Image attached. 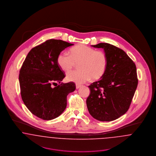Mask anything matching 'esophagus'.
Segmentation results:
<instances>
[{
    "instance_id": "1",
    "label": "esophagus",
    "mask_w": 156,
    "mask_h": 156,
    "mask_svg": "<svg viewBox=\"0 0 156 156\" xmlns=\"http://www.w3.org/2000/svg\"><path fill=\"white\" fill-rule=\"evenodd\" d=\"M81 86H81V85H80V84H76V89H79Z\"/></svg>"
}]
</instances>
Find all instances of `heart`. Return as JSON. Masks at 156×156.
<instances>
[{
    "label": "heart",
    "mask_w": 156,
    "mask_h": 156,
    "mask_svg": "<svg viewBox=\"0 0 156 156\" xmlns=\"http://www.w3.org/2000/svg\"><path fill=\"white\" fill-rule=\"evenodd\" d=\"M70 55L62 52L58 55L57 63L64 72L72 70L78 64L79 70L69 72L66 79L69 82L84 83L91 78L96 80L101 78L106 72L108 58L106 54L84 44H79L70 50Z\"/></svg>",
    "instance_id": "heart-1"
}]
</instances>
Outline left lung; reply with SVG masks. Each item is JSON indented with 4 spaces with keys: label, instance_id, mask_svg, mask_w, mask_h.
<instances>
[{
    "label": "left lung",
    "instance_id": "obj_1",
    "mask_svg": "<svg viewBox=\"0 0 156 156\" xmlns=\"http://www.w3.org/2000/svg\"><path fill=\"white\" fill-rule=\"evenodd\" d=\"M102 48L108 58L104 76L89 86L86 104L91 115L101 122L113 121L129 110L138 84L136 66L123 50L107 43L91 45Z\"/></svg>",
    "mask_w": 156,
    "mask_h": 156
}]
</instances>
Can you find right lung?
Instances as JSON below:
<instances>
[{
  "label": "right lung",
  "instance_id": "right-lung-1",
  "mask_svg": "<svg viewBox=\"0 0 156 156\" xmlns=\"http://www.w3.org/2000/svg\"><path fill=\"white\" fill-rule=\"evenodd\" d=\"M73 45L48 40L31 49L21 67L19 80L22 100L33 115L43 120L61 115L67 106V96L76 89L73 82L61 83L65 74L57 63L60 52Z\"/></svg>",
  "mask_w": 156,
  "mask_h": 156
}]
</instances>
